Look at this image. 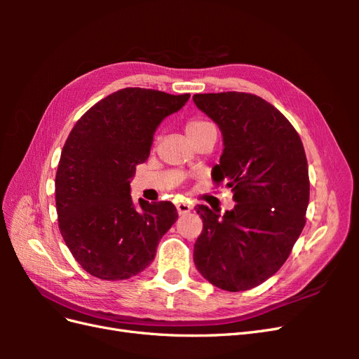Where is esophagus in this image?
Here are the masks:
<instances>
[{
    "mask_svg": "<svg viewBox=\"0 0 359 359\" xmlns=\"http://www.w3.org/2000/svg\"><path fill=\"white\" fill-rule=\"evenodd\" d=\"M191 208H193V206H191L190 203H186V202L177 203V211H178V214H180V215H181V214H187V212H190V211H191Z\"/></svg>",
    "mask_w": 359,
    "mask_h": 359,
    "instance_id": "esophagus-1",
    "label": "esophagus"
}]
</instances>
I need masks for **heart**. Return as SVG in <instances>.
<instances>
[{"label":"heart","instance_id":"heart-1","mask_svg":"<svg viewBox=\"0 0 359 359\" xmlns=\"http://www.w3.org/2000/svg\"><path fill=\"white\" fill-rule=\"evenodd\" d=\"M212 127L211 123L205 121V119H199V118H191L186 123V133L189 135L190 139H194L198 135H201L202 132H205L206 128Z\"/></svg>","mask_w":359,"mask_h":359}]
</instances>
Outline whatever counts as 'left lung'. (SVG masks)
Returning a JSON list of instances; mask_svg holds the SVG:
<instances>
[{
	"label": "left lung",
	"mask_w": 359,
	"mask_h": 359,
	"mask_svg": "<svg viewBox=\"0 0 359 359\" xmlns=\"http://www.w3.org/2000/svg\"><path fill=\"white\" fill-rule=\"evenodd\" d=\"M193 100L222 130L224 149L212 180L232 187L236 202L223 217L198 205L203 229L194 265L217 287L248 290L277 273L306 226V151L289 119L262 97L227 91Z\"/></svg>",
	"instance_id": "1"
}]
</instances>
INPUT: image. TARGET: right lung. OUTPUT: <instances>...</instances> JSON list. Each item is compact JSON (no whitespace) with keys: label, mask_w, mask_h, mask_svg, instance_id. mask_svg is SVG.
Returning a JSON list of instances; mask_svg holds the SVG:
<instances>
[{"label":"right lung","mask_w":359,"mask_h":359,"mask_svg":"<svg viewBox=\"0 0 359 359\" xmlns=\"http://www.w3.org/2000/svg\"><path fill=\"white\" fill-rule=\"evenodd\" d=\"M189 99L124 88L97 102L72 128L55 177L58 227L76 262L91 276L114 281L139 274L177 222L170 202L139 199L136 206L130 180L148 158L161 119Z\"/></svg>","instance_id":"obj_1"}]
</instances>
